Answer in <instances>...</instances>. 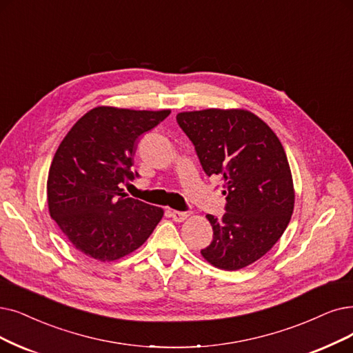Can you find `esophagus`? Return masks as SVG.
I'll return each instance as SVG.
<instances>
[{"mask_svg":"<svg viewBox=\"0 0 353 353\" xmlns=\"http://www.w3.org/2000/svg\"><path fill=\"white\" fill-rule=\"evenodd\" d=\"M169 214H171L174 221H184L190 217L191 213H190V211H175V210H172V211H169Z\"/></svg>","mask_w":353,"mask_h":353,"instance_id":"esophagus-1","label":"esophagus"}]
</instances>
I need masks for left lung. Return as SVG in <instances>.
<instances>
[{
	"mask_svg": "<svg viewBox=\"0 0 353 353\" xmlns=\"http://www.w3.org/2000/svg\"><path fill=\"white\" fill-rule=\"evenodd\" d=\"M176 121L204 172L224 181L225 213L207 214L213 241L201 255L220 270H241L262 258L290 223L294 187L284 148L270 125L246 110L179 112Z\"/></svg>",
	"mask_w": 353,
	"mask_h": 353,
	"instance_id": "1",
	"label": "left lung"
}]
</instances>
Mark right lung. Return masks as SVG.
I'll return each mask as SVG.
<instances>
[{
  "mask_svg": "<svg viewBox=\"0 0 353 353\" xmlns=\"http://www.w3.org/2000/svg\"><path fill=\"white\" fill-rule=\"evenodd\" d=\"M171 111L97 107L81 117L56 150L48 176L50 217L79 252L116 261L142 246L163 210L132 199L123 185L139 137Z\"/></svg>",
  "mask_w": 353,
  "mask_h": 353,
  "instance_id": "add662e5",
  "label": "right lung"
}]
</instances>
